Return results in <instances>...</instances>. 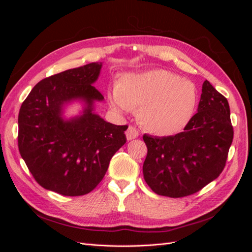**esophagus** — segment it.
<instances>
[{
    "label": "esophagus",
    "mask_w": 252,
    "mask_h": 252,
    "mask_svg": "<svg viewBox=\"0 0 252 252\" xmlns=\"http://www.w3.org/2000/svg\"><path fill=\"white\" fill-rule=\"evenodd\" d=\"M126 136L127 140H133L139 136V131L133 126H129L126 130Z\"/></svg>",
    "instance_id": "esophagus-1"
}]
</instances>
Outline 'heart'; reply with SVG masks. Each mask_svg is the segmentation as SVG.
Segmentation results:
<instances>
[{
    "mask_svg": "<svg viewBox=\"0 0 252 252\" xmlns=\"http://www.w3.org/2000/svg\"><path fill=\"white\" fill-rule=\"evenodd\" d=\"M112 108L128 112L138 108L141 125L158 135L181 131L196 104L193 84L164 69L127 74L109 93Z\"/></svg>",
    "mask_w": 252,
    "mask_h": 252,
    "instance_id": "heart-1",
    "label": "heart"
}]
</instances>
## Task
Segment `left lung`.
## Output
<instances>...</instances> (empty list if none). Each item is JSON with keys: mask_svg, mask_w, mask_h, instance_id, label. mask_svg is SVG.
Wrapping results in <instances>:
<instances>
[{"mask_svg": "<svg viewBox=\"0 0 252 252\" xmlns=\"http://www.w3.org/2000/svg\"><path fill=\"white\" fill-rule=\"evenodd\" d=\"M232 139L227 98L205 81L197 112L184 131L163 138L143 135L148 149L144 179L158 195L193 194L223 171Z\"/></svg>", "mask_w": 252, "mask_h": 252, "instance_id": "1", "label": "left lung"}]
</instances>
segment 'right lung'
<instances>
[{
    "instance_id": "obj_1",
    "label": "right lung",
    "mask_w": 252,
    "mask_h": 252,
    "mask_svg": "<svg viewBox=\"0 0 252 252\" xmlns=\"http://www.w3.org/2000/svg\"><path fill=\"white\" fill-rule=\"evenodd\" d=\"M101 68L102 63H90L44 79L21 106L20 154L45 189L66 196L93 191L127 141V125H113L94 112V102L104 100L93 86ZM75 99L86 103L83 114L64 120L63 105Z\"/></svg>"
}]
</instances>
